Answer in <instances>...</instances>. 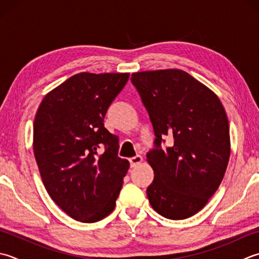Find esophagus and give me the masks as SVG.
<instances>
[{"mask_svg": "<svg viewBox=\"0 0 259 259\" xmlns=\"http://www.w3.org/2000/svg\"><path fill=\"white\" fill-rule=\"evenodd\" d=\"M129 161H130V166L131 167H136V166H138L139 164H141V161H143V157L139 156V155H137V156L133 157V158H130Z\"/></svg>", "mask_w": 259, "mask_h": 259, "instance_id": "obj_1", "label": "esophagus"}]
</instances>
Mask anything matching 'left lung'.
Here are the masks:
<instances>
[{
	"mask_svg": "<svg viewBox=\"0 0 259 259\" xmlns=\"http://www.w3.org/2000/svg\"><path fill=\"white\" fill-rule=\"evenodd\" d=\"M153 124L155 148L147 154L154 181L147 196L167 219L197 213L215 193L230 157L229 121L218 96L181 69L131 75ZM174 145L161 148L164 138Z\"/></svg>",
	"mask_w": 259,
	"mask_h": 259,
	"instance_id": "left-lung-1",
	"label": "left lung"
}]
</instances>
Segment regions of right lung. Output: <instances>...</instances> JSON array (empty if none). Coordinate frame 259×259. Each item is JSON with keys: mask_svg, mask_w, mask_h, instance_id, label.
Listing matches in <instances>:
<instances>
[{"mask_svg": "<svg viewBox=\"0 0 259 259\" xmlns=\"http://www.w3.org/2000/svg\"><path fill=\"white\" fill-rule=\"evenodd\" d=\"M129 73L76 74L45 96L33 122V153L53 201L92 224L113 211L129 169L104 116Z\"/></svg>", "mask_w": 259, "mask_h": 259, "instance_id": "obj_1", "label": "right lung"}]
</instances>
